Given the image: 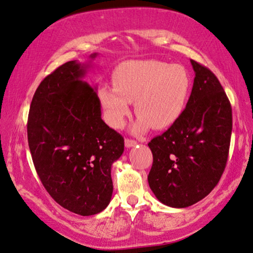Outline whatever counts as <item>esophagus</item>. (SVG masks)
<instances>
[{
    "mask_svg": "<svg viewBox=\"0 0 253 253\" xmlns=\"http://www.w3.org/2000/svg\"><path fill=\"white\" fill-rule=\"evenodd\" d=\"M136 143H137V142H136L135 140H132V139H126V140H125V146H126L127 148L134 147Z\"/></svg>",
    "mask_w": 253,
    "mask_h": 253,
    "instance_id": "34e87169",
    "label": "esophagus"
}]
</instances>
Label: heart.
<instances>
[{"mask_svg": "<svg viewBox=\"0 0 253 253\" xmlns=\"http://www.w3.org/2000/svg\"><path fill=\"white\" fill-rule=\"evenodd\" d=\"M112 80L114 87L103 86L98 91L107 124L121 128L130 113L129 103H134L137 132L173 125L186 109L192 90L191 74L184 66L160 60L121 63Z\"/></svg>", "mask_w": 253, "mask_h": 253, "instance_id": "b5f03b06", "label": "heart"}]
</instances>
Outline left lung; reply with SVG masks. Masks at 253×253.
<instances>
[{
    "label": "left lung",
    "instance_id": "obj_1",
    "mask_svg": "<svg viewBox=\"0 0 253 253\" xmlns=\"http://www.w3.org/2000/svg\"><path fill=\"white\" fill-rule=\"evenodd\" d=\"M195 73L184 113L148 143L151 191L162 204L192 206L216 186L227 166L232 129L231 105L217 77L191 60Z\"/></svg>",
    "mask_w": 253,
    "mask_h": 253
}]
</instances>
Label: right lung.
I'll use <instances>...</instances> for the list:
<instances>
[{
  "instance_id": "right-lung-1",
  "label": "right lung",
  "mask_w": 253,
  "mask_h": 253,
  "mask_svg": "<svg viewBox=\"0 0 253 253\" xmlns=\"http://www.w3.org/2000/svg\"><path fill=\"white\" fill-rule=\"evenodd\" d=\"M86 67L69 61L46 76L28 119L30 151L43 187L60 206L82 216L110 204L111 167L125 147L124 137L102 120L96 89L83 81Z\"/></svg>"
}]
</instances>
